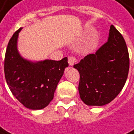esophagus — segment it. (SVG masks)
I'll use <instances>...</instances> for the list:
<instances>
[{"label": "esophagus", "instance_id": "esophagus-1", "mask_svg": "<svg viewBox=\"0 0 134 134\" xmlns=\"http://www.w3.org/2000/svg\"><path fill=\"white\" fill-rule=\"evenodd\" d=\"M77 62V59L75 58L74 56H70L68 58V63H69V65L70 66H73L74 64Z\"/></svg>", "mask_w": 134, "mask_h": 134}]
</instances>
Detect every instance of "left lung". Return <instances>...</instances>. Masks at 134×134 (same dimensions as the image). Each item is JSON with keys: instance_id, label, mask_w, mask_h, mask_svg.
Segmentation results:
<instances>
[{"instance_id": "8db88e82", "label": "left lung", "mask_w": 134, "mask_h": 134, "mask_svg": "<svg viewBox=\"0 0 134 134\" xmlns=\"http://www.w3.org/2000/svg\"><path fill=\"white\" fill-rule=\"evenodd\" d=\"M73 67L80 73L82 101L91 106L108 104L120 92L128 78L129 55L124 38L111 25L107 42Z\"/></svg>"}]
</instances>
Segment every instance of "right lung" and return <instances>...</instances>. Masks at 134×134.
Returning a JSON list of instances; mask_svg holds the SVG:
<instances>
[{
  "label": "right lung",
  "instance_id": "right-lung-1",
  "mask_svg": "<svg viewBox=\"0 0 134 134\" xmlns=\"http://www.w3.org/2000/svg\"><path fill=\"white\" fill-rule=\"evenodd\" d=\"M22 29L14 34L6 48L5 78L12 93L23 105L29 109L40 110L53 100L57 85L68 67L67 58L38 62L24 59L17 49Z\"/></svg>",
  "mask_w": 134,
  "mask_h": 134
}]
</instances>
